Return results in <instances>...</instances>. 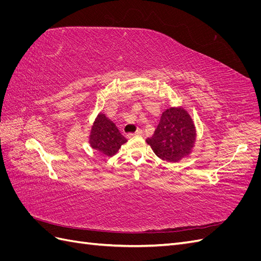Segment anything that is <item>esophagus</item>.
<instances>
[{
    "instance_id": "1",
    "label": "esophagus",
    "mask_w": 261,
    "mask_h": 261,
    "mask_svg": "<svg viewBox=\"0 0 261 261\" xmlns=\"http://www.w3.org/2000/svg\"><path fill=\"white\" fill-rule=\"evenodd\" d=\"M135 135H143V130H141V129H137L135 133H129V134H127L128 137H133V136H135Z\"/></svg>"
}]
</instances>
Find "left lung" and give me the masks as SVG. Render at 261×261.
Returning <instances> with one entry per match:
<instances>
[{
    "label": "left lung",
    "instance_id": "obj_1",
    "mask_svg": "<svg viewBox=\"0 0 261 261\" xmlns=\"http://www.w3.org/2000/svg\"><path fill=\"white\" fill-rule=\"evenodd\" d=\"M196 128L191 115L183 108H170L162 113L159 125L147 144L160 159L178 162L192 152Z\"/></svg>",
    "mask_w": 261,
    "mask_h": 261
}]
</instances>
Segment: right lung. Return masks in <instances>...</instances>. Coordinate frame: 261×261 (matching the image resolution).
Masks as SVG:
<instances>
[{"label": "right lung", "mask_w": 261, "mask_h": 261, "mask_svg": "<svg viewBox=\"0 0 261 261\" xmlns=\"http://www.w3.org/2000/svg\"><path fill=\"white\" fill-rule=\"evenodd\" d=\"M126 141L127 140L118 130L116 125L105 114L100 113L97 116L89 136V143L93 149L103 155L112 156Z\"/></svg>", "instance_id": "add662e5"}]
</instances>
